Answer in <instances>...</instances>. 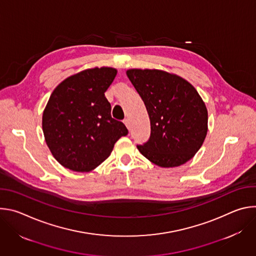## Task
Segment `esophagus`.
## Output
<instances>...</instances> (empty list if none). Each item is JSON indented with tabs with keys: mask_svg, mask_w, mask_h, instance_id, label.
Returning <instances> with one entry per match:
<instances>
[{
	"mask_svg": "<svg viewBox=\"0 0 256 256\" xmlns=\"http://www.w3.org/2000/svg\"><path fill=\"white\" fill-rule=\"evenodd\" d=\"M124 124L126 126V128L130 130V122H128V118H126V120H124Z\"/></svg>",
	"mask_w": 256,
	"mask_h": 256,
	"instance_id": "esophagus-1",
	"label": "esophagus"
}]
</instances>
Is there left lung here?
I'll use <instances>...</instances> for the list:
<instances>
[{"mask_svg": "<svg viewBox=\"0 0 256 256\" xmlns=\"http://www.w3.org/2000/svg\"><path fill=\"white\" fill-rule=\"evenodd\" d=\"M126 75L150 118L148 142L136 147L160 167L186 163L200 150L208 132V110L196 88L161 70L132 68Z\"/></svg>", "mask_w": 256, "mask_h": 256, "instance_id": "obj_1", "label": "left lung"}]
</instances>
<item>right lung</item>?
<instances>
[{"label": "right lung", "mask_w": 256, "mask_h": 256, "mask_svg": "<svg viewBox=\"0 0 256 256\" xmlns=\"http://www.w3.org/2000/svg\"><path fill=\"white\" fill-rule=\"evenodd\" d=\"M118 70L93 68L64 80L52 93L42 116L48 147L64 167L88 172L108 158L128 130L112 118L105 92Z\"/></svg>", "instance_id": "obj_1"}]
</instances>
